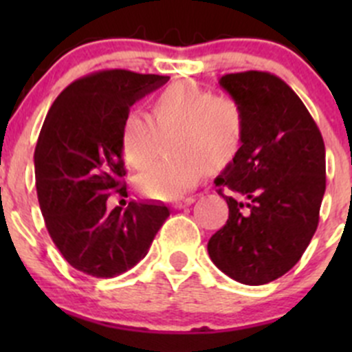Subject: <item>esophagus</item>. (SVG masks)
Returning <instances> with one entry per match:
<instances>
[{
	"mask_svg": "<svg viewBox=\"0 0 352 352\" xmlns=\"http://www.w3.org/2000/svg\"><path fill=\"white\" fill-rule=\"evenodd\" d=\"M194 201H196V197H194V196H189V197L179 199V201H177L175 204H173V208H175V209H182V208H186V206H190V204H192Z\"/></svg>",
	"mask_w": 352,
	"mask_h": 352,
	"instance_id": "34e87169",
	"label": "esophagus"
}]
</instances>
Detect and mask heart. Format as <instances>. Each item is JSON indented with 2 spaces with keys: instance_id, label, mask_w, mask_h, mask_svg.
Segmentation results:
<instances>
[{
  "instance_id": "obj_1",
  "label": "heart",
  "mask_w": 352,
  "mask_h": 352,
  "mask_svg": "<svg viewBox=\"0 0 352 352\" xmlns=\"http://www.w3.org/2000/svg\"><path fill=\"white\" fill-rule=\"evenodd\" d=\"M150 117L133 110L120 127V151L127 166L146 168L168 140L172 156L155 163L136 180L141 194L158 201H177L212 165L235 158L243 141V113L232 97L211 95L204 88L177 83L160 91Z\"/></svg>"
}]
</instances>
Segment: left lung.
I'll use <instances>...</instances> for the list:
<instances>
[{
  "label": "left lung",
  "instance_id": "1",
  "mask_svg": "<svg viewBox=\"0 0 352 352\" xmlns=\"http://www.w3.org/2000/svg\"><path fill=\"white\" fill-rule=\"evenodd\" d=\"M243 113L240 151L214 179L226 225L209 239L219 271L248 286L286 274L317 232L325 192V144L303 102L264 71L219 78Z\"/></svg>",
  "mask_w": 352,
  "mask_h": 352
}]
</instances>
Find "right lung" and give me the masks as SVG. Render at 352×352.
<instances>
[{
    "label": "right lung",
    "mask_w": 352,
    "mask_h": 352,
    "mask_svg": "<svg viewBox=\"0 0 352 352\" xmlns=\"http://www.w3.org/2000/svg\"><path fill=\"white\" fill-rule=\"evenodd\" d=\"M168 76L105 69L73 81L49 109L34 153L45 226L63 257L94 278H116L150 250L170 209L129 202L107 209L126 189L120 127L129 109Z\"/></svg>",
    "instance_id": "add662e5"
}]
</instances>
